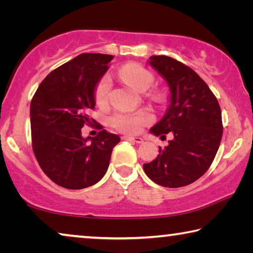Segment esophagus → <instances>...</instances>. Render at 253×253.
Listing matches in <instances>:
<instances>
[{
    "mask_svg": "<svg viewBox=\"0 0 253 253\" xmlns=\"http://www.w3.org/2000/svg\"><path fill=\"white\" fill-rule=\"evenodd\" d=\"M122 138L124 140H129V142H132V143H136V144H142L144 140L140 138V137H130V136H123Z\"/></svg>",
    "mask_w": 253,
    "mask_h": 253,
    "instance_id": "1",
    "label": "esophagus"
}]
</instances>
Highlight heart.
I'll return each instance as SVG.
<instances>
[{
    "label": "heart",
    "mask_w": 253,
    "mask_h": 253,
    "mask_svg": "<svg viewBox=\"0 0 253 253\" xmlns=\"http://www.w3.org/2000/svg\"><path fill=\"white\" fill-rule=\"evenodd\" d=\"M119 77L128 85L138 92H144L154 83V76L151 71L145 69L138 63H126L119 69ZM111 83L108 77L105 76L96 84L93 97L98 106H105L108 102ZM154 98H161L160 92H154ZM152 122V116L146 111L139 113H118L110 118V125L126 134H138L145 125Z\"/></svg>",
    "instance_id": "b5f03b06"
}]
</instances>
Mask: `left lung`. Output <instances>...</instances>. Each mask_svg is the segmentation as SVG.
I'll return each mask as SVG.
<instances>
[{
	"label": "left lung",
	"instance_id": "obj_1",
	"mask_svg": "<svg viewBox=\"0 0 253 253\" xmlns=\"http://www.w3.org/2000/svg\"><path fill=\"white\" fill-rule=\"evenodd\" d=\"M149 65L166 80L169 106L151 128L155 136L173 135L151 163L147 176L158 185L182 187L195 182L211 166L219 149L223 126L219 102L209 85L190 67L168 55H153Z\"/></svg>",
	"mask_w": 253,
	"mask_h": 253
}]
</instances>
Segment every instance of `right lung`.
I'll return each mask as SVG.
<instances>
[{
	"label": "right lung",
	"instance_id": "obj_1",
	"mask_svg": "<svg viewBox=\"0 0 253 253\" xmlns=\"http://www.w3.org/2000/svg\"><path fill=\"white\" fill-rule=\"evenodd\" d=\"M114 55L81 53L51 71L38 87L30 106L32 148L40 168L58 185L80 190L106 174L118 135L102 129L81 136L91 125L96 84Z\"/></svg>",
	"mask_w": 253,
	"mask_h": 253
}]
</instances>
